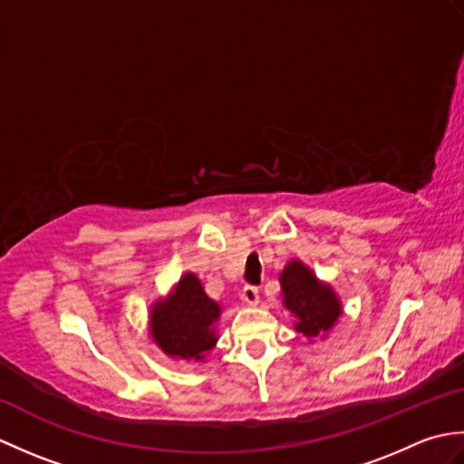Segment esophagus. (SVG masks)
Here are the masks:
<instances>
[{"label":"esophagus","mask_w":464,"mask_h":464,"mask_svg":"<svg viewBox=\"0 0 464 464\" xmlns=\"http://www.w3.org/2000/svg\"><path fill=\"white\" fill-rule=\"evenodd\" d=\"M241 297H243V301H245V303H249V304H257V303H259V289L255 287V285H245V287H243V293H241Z\"/></svg>","instance_id":"34e87169"}]
</instances>
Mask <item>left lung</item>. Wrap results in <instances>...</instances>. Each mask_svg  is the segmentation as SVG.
<instances>
[{
  "instance_id": "8db88e82",
  "label": "left lung",
  "mask_w": 464,
  "mask_h": 464,
  "mask_svg": "<svg viewBox=\"0 0 464 464\" xmlns=\"http://www.w3.org/2000/svg\"><path fill=\"white\" fill-rule=\"evenodd\" d=\"M283 303L295 317V329L304 337L329 331L341 314V303L329 285H323L301 261H291L281 273Z\"/></svg>"
}]
</instances>
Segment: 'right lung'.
<instances>
[{
	"label": "right lung",
	"instance_id": "1",
	"mask_svg": "<svg viewBox=\"0 0 464 464\" xmlns=\"http://www.w3.org/2000/svg\"><path fill=\"white\" fill-rule=\"evenodd\" d=\"M221 307L203 291L201 281L187 273L167 301L151 313V337L169 357L203 359L217 343L213 323Z\"/></svg>",
	"mask_w": 464,
	"mask_h": 464
}]
</instances>
